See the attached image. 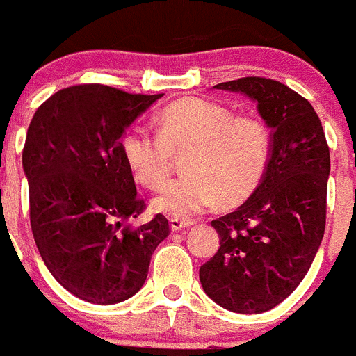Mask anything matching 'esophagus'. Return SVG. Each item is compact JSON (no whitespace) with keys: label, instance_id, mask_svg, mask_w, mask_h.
I'll return each instance as SVG.
<instances>
[{"label":"esophagus","instance_id":"1","mask_svg":"<svg viewBox=\"0 0 356 356\" xmlns=\"http://www.w3.org/2000/svg\"><path fill=\"white\" fill-rule=\"evenodd\" d=\"M195 221L193 219H184V218H172L170 219V228L174 232L182 230V228H189L193 227Z\"/></svg>","mask_w":356,"mask_h":356}]
</instances>
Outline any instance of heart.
Masks as SVG:
<instances>
[{
	"label": "heart",
	"mask_w": 356,
	"mask_h": 356,
	"mask_svg": "<svg viewBox=\"0 0 356 356\" xmlns=\"http://www.w3.org/2000/svg\"><path fill=\"white\" fill-rule=\"evenodd\" d=\"M159 131L133 124L121 147L133 175L159 188L172 170L174 152L186 154L188 174L161 188L154 205L174 218H189L223 200L237 204L260 184L270 159V133L253 115H234L221 103L184 98L159 112Z\"/></svg>",
	"instance_id": "obj_1"
}]
</instances>
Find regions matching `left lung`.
<instances>
[{
  "instance_id": "8db88e82",
  "label": "left lung",
  "mask_w": 356,
  "mask_h": 356,
  "mask_svg": "<svg viewBox=\"0 0 356 356\" xmlns=\"http://www.w3.org/2000/svg\"><path fill=\"white\" fill-rule=\"evenodd\" d=\"M214 89L257 103L270 128V159L251 197L211 223L219 249L200 267V283L232 313H265L300 284L320 249L330 152L313 105L288 86L244 77Z\"/></svg>"
}]
</instances>
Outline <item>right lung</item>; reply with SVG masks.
Returning <instances> with one entry per match:
<instances>
[{"label": "right lung", "instance_id": "1", "mask_svg": "<svg viewBox=\"0 0 356 356\" xmlns=\"http://www.w3.org/2000/svg\"><path fill=\"white\" fill-rule=\"evenodd\" d=\"M161 96L72 86L29 122L22 168L36 248L56 281L91 304H119L137 293L168 235L163 214L131 225L145 204L121 147L126 129Z\"/></svg>", "mask_w": 356, "mask_h": 356}]
</instances>
